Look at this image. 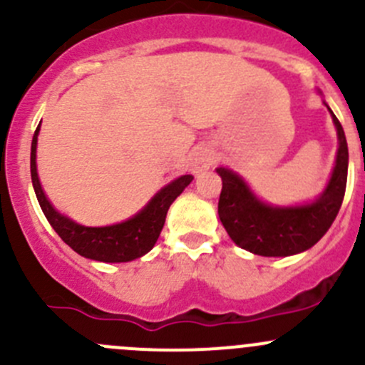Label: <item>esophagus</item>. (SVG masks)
I'll return each mask as SVG.
<instances>
[{
  "instance_id": "esophagus-1",
  "label": "esophagus",
  "mask_w": 365,
  "mask_h": 365,
  "mask_svg": "<svg viewBox=\"0 0 365 365\" xmlns=\"http://www.w3.org/2000/svg\"><path fill=\"white\" fill-rule=\"evenodd\" d=\"M215 163V153H212L209 147H197L191 154V172L195 175H200L204 172H207L211 168V165Z\"/></svg>"
}]
</instances>
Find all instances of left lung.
<instances>
[{
    "mask_svg": "<svg viewBox=\"0 0 365 365\" xmlns=\"http://www.w3.org/2000/svg\"><path fill=\"white\" fill-rule=\"evenodd\" d=\"M324 106L328 108V104L324 103ZM328 111L337 129V156L327 186L312 202L300 205L266 204L240 174L225 167L216 168L222 178L218 216L237 247L262 257H287L309 250L330 229L344 198L348 143L341 122L330 108Z\"/></svg>",
    "mask_w": 365,
    "mask_h": 365,
    "instance_id": "8db88e82",
    "label": "left lung"
}]
</instances>
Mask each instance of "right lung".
Listing matches in <instances>:
<instances>
[{
	"instance_id": "1",
	"label": "right lung",
	"mask_w": 365,
	"mask_h": 365,
	"mask_svg": "<svg viewBox=\"0 0 365 365\" xmlns=\"http://www.w3.org/2000/svg\"><path fill=\"white\" fill-rule=\"evenodd\" d=\"M38 131L41 124L31 140V182L42 212L61 240L83 257L101 262H129L153 250L165 225L168 207L182 193L184 187L193 181V175H181L168 182L150 198L145 207L124 222L106 227H86L56 211L42 190L37 172Z\"/></svg>"
}]
</instances>
